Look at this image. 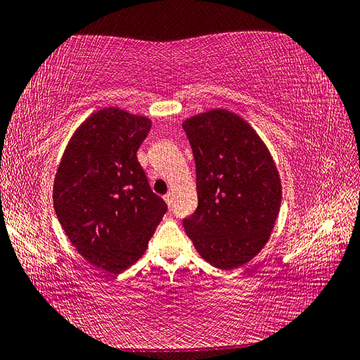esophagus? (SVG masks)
<instances>
[{"mask_svg": "<svg viewBox=\"0 0 360 360\" xmlns=\"http://www.w3.org/2000/svg\"><path fill=\"white\" fill-rule=\"evenodd\" d=\"M163 198H165V202L167 203V206L170 207V206H172V203H173V195H172L170 193H167V194H166Z\"/></svg>", "mask_w": 360, "mask_h": 360, "instance_id": "1", "label": "esophagus"}]
</instances>
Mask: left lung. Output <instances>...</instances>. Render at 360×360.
Instances as JSON below:
<instances>
[{"label": "left lung", "instance_id": "left-lung-1", "mask_svg": "<svg viewBox=\"0 0 360 360\" xmlns=\"http://www.w3.org/2000/svg\"><path fill=\"white\" fill-rule=\"evenodd\" d=\"M195 160L198 206L184 229L200 257L221 270L255 258L271 236L282 182L267 145L252 126L215 108L185 120Z\"/></svg>", "mask_w": 360, "mask_h": 360}]
</instances>
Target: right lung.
Here are the masks:
<instances>
[{
	"mask_svg": "<svg viewBox=\"0 0 360 360\" xmlns=\"http://www.w3.org/2000/svg\"><path fill=\"white\" fill-rule=\"evenodd\" d=\"M151 124L115 106L93 112L74 131L55 175L53 206L66 237L111 274L145 254L167 210L136 157Z\"/></svg>",
	"mask_w": 360,
	"mask_h": 360,
	"instance_id": "right-lung-1",
	"label": "right lung"
}]
</instances>
